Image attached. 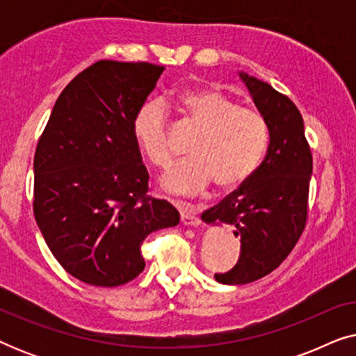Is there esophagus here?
<instances>
[{"mask_svg": "<svg viewBox=\"0 0 356 356\" xmlns=\"http://www.w3.org/2000/svg\"><path fill=\"white\" fill-rule=\"evenodd\" d=\"M179 216H181V222L183 225H188V227H197L201 220H199V216H197V211L196 207L193 206H179Z\"/></svg>", "mask_w": 356, "mask_h": 356, "instance_id": "obj_1", "label": "esophagus"}]
</instances>
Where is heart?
Here are the masks:
<instances>
[{"instance_id": "obj_1", "label": "heart", "mask_w": 356, "mask_h": 356, "mask_svg": "<svg viewBox=\"0 0 356 356\" xmlns=\"http://www.w3.org/2000/svg\"><path fill=\"white\" fill-rule=\"evenodd\" d=\"M179 104L201 134L189 149L191 159L165 173L160 181L163 191L193 196L212 181L218 189L241 186L259 167L269 145L266 116L213 87L184 92ZM133 133L149 162L167 168L173 154L168 143V116L160 102L149 100L139 106Z\"/></svg>"}]
</instances>
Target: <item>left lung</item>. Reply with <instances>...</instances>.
I'll return each mask as SVG.
<instances>
[{"mask_svg":"<svg viewBox=\"0 0 356 356\" xmlns=\"http://www.w3.org/2000/svg\"><path fill=\"white\" fill-rule=\"evenodd\" d=\"M256 108L266 116L269 145L250 179L201 216L202 222L233 227L240 238V259L232 270L216 274L223 285L250 284L270 274L293 250L308 216L313 157L301 113L289 97L267 82L238 72Z\"/></svg>","mask_w":356,"mask_h":356,"instance_id":"obj_1","label":"left lung"}]
</instances>
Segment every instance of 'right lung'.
Wrapping results in <instances>:
<instances>
[{
  "instance_id": "obj_1",
  "label": "right lung",
  "mask_w": 356,
  "mask_h": 356,
  "mask_svg": "<svg viewBox=\"0 0 356 356\" xmlns=\"http://www.w3.org/2000/svg\"><path fill=\"white\" fill-rule=\"evenodd\" d=\"M165 67L99 61L77 74L53 106L33 157V216L67 274L89 285L118 286L145 262V236L175 227L172 204L145 197L133 120Z\"/></svg>"
}]
</instances>
